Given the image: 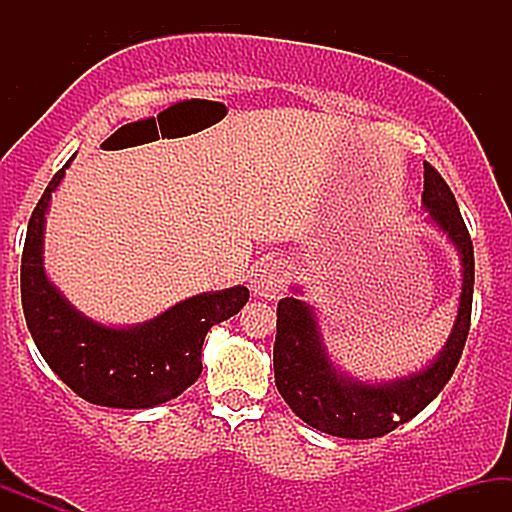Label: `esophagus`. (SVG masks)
<instances>
[{"label":"esophagus","instance_id":"obj_1","mask_svg":"<svg viewBox=\"0 0 512 512\" xmlns=\"http://www.w3.org/2000/svg\"><path fill=\"white\" fill-rule=\"evenodd\" d=\"M286 284H289V267L281 260L262 262L260 267H255L250 279L252 293L260 298H267V301L279 298L286 291Z\"/></svg>","mask_w":512,"mask_h":512}]
</instances>
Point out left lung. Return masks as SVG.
<instances>
[{"mask_svg": "<svg viewBox=\"0 0 512 512\" xmlns=\"http://www.w3.org/2000/svg\"><path fill=\"white\" fill-rule=\"evenodd\" d=\"M428 219L460 252L462 293L455 325L443 351L424 370L387 380L363 383L339 370L327 354L313 305L296 296L281 298L276 308L274 383L284 402L308 426L339 438H380L407 424L440 395L460 363L472 322L474 248L448 182L431 163H424V195Z\"/></svg>", "mask_w": 512, "mask_h": 512, "instance_id": "obj_1", "label": "left lung"}]
</instances>
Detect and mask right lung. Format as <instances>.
<instances>
[{
	"instance_id": "add662e5",
	"label": "right lung",
	"mask_w": 512,
	"mask_h": 512,
	"mask_svg": "<svg viewBox=\"0 0 512 512\" xmlns=\"http://www.w3.org/2000/svg\"><path fill=\"white\" fill-rule=\"evenodd\" d=\"M74 158V156H72ZM45 187L28 221L21 257V303L40 356L60 380L91 404L151 409L175 399L202 373L207 332L248 303L245 286L199 293L134 327H108L74 308L43 267L45 214L64 170Z\"/></svg>"
}]
</instances>
